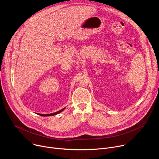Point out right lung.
<instances>
[{
    "instance_id": "right-lung-1",
    "label": "right lung",
    "mask_w": 159,
    "mask_h": 159,
    "mask_svg": "<svg viewBox=\"0 0 159 159\" xmlns=\"http://www.w3.org/2000/svg\"><path fill=\"white\" fill-rule=\"evenodd\" d=\"M65 109V107H64V108L61 109V110H60V111H57V112H55L51 113V114H47V115H45V114H40V113H37V114H38V115L41 116H54V115H57V114H59L60 112H62Z\"/></svg>"
}]
</instances>
